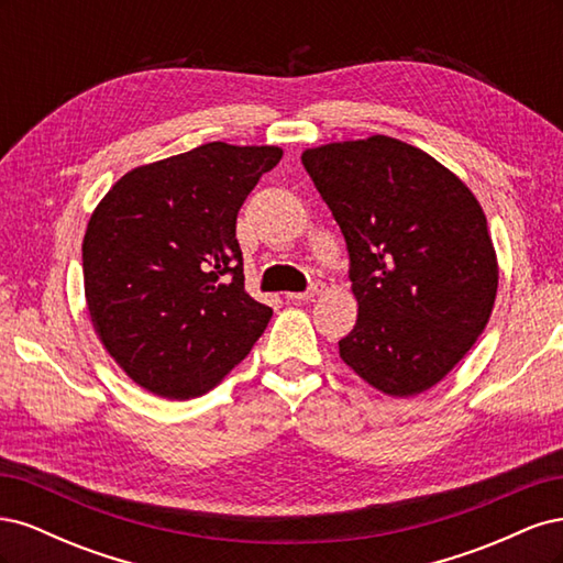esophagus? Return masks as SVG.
<instances>
[{"label": "esophagus", "instance_id": "1", "mask_svg": "<svg viewBox=\"0 0 563 563\" xmlns=\"http://www.w3.org/2000/svg\"><path fill=\"white\" fill-rule=\"evenodd\" d=\"M323 288H327V286H323L321 282H314V284L308 288V291H302V294H286V298H288V300H310V298H314V296H321Z\"/></svg>", "mask_w": 563, "mask_h": 563}]
</instances>
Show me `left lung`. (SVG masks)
Here are the masks:
<instances>
[{
    "mask_svg": "<svg viewBox=\"0 0 563 563\" xmlns=\"http://www.w3.org/2000/svg\"><path fill=\"white\" fill-rule=\"evenodd\" d=\"M345 236L360 317L340 360L391 397L430 389L488 323L498 263L467 185L387 135L302 152Z\"/></svg>",
    "mask_w": 563,
    "mask_h": 563,
    "instance_id": "obj_1",
    "label": "left lung"
}]
</instances>
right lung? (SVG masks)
<instances>
[{"label":"right lung","instance_id":"right-lung-1","mask_svg":"<svg viewBox=\"0 0 563 563\" xmlns=\"http://www.w3.org/2000/svg\"><path fill=\"white\" fill-rule=\"evenodd\" d=\"M282 150L207 143L133 168L98 203L81 244L100 343L166 399L216 387L272 310L244 288L236 213Z\"/></svg>","mask_w":563,"mask_h":563}]
</instances>
